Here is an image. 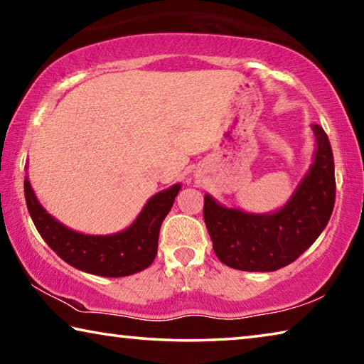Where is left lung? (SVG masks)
Wrapping results in <instances>:
<instances>
[{"label":"left lung","instance_id":"left-lung-1","mask_svg":"<svg viewBox=\"0 0 364 364\" xmlns=\"http://www.w3.org/2000/svg\"><path fill=\"white\" fill-rule=\"evenodd\" d=\"M313 162L289 200L269 213L225 207L204 197V220L221 263L241 271H276L304 254L328 225L336 200L334 157L316 123Z\"/></svg>","mask_w":364,"mask_h":364}]
</instances>
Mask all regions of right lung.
<instances>
[{
    "label": "right lung",
    "mask_w": 364,
    "mask_h": 364,
    "mask_svg": "<svg viewBox=\"0 0 364 364\" xmlns=\"http://www.w3.org/2000/svg\"><path fill=\"white\" fill-rule=\"evenodd\" d=\"M180 189L181 184L176 183L154 194L125 230L114 234H85L70 230L48 213L36 199L28 176L23 181L28 213L45 242L73 268L104 278L130 276L154 262L160 226Z\"/></svg>",
    "instance_id": "obj_1"
}]
</instances>
